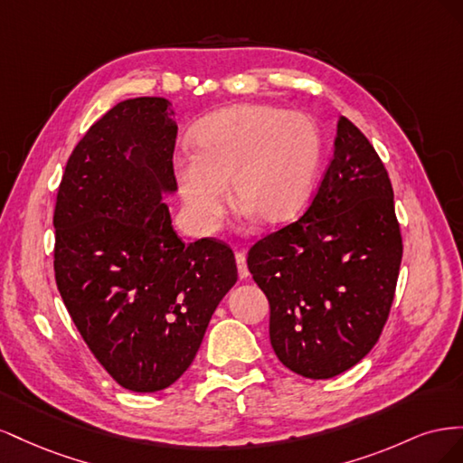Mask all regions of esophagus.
I'll return each instance as SVG.
<instances>
[{"instance_id":"34e87169","label":"esophagus","mask_w":463,"mask_h":463,"mask_svg":"<svg viewBox=\"0 0 463 463\" xmlns=\"http://www.w3.org/2000/svg\"><path fill=\"white\" fill-rule=\"evenodd\" d=\"M235 262H237V270H240V278L247 279L249 278V269H247L245 253H235Z\"/></svg>"}]
</instances>
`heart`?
<instances>
[{
	"instance_id": "obj_1",
	"label": "heart",
	"mask_w": 463,
	"mask_h": 463,
	"mask_svg": "<svg viewBox=\"0 0 463 463\" xmlns=\"http://www.w3.org/2000/svg\"><path fill=\"white\" fill-rule=\"evenodd\" d=\"M193 150L174 160L181 203L201 233L218 228L233 199L264 223L296 218L315 184L322 156L317 123L301 111L240 104L203 119Z\"/></svg>"
}]
</instances>
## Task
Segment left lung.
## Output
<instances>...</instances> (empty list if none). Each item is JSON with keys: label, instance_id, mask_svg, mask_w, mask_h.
<instances>
[{"label": "left lung", "instance_id": "obj_1", "mask_svg": "<svg viewBox=\"0 0 463 463\" xmlns=\"http://www.w3.org/2000/svg\"><path fill=\"white\" fill-rule=\"evenodd\" d=\"M394 191L376 150L347 118L307 213L257 241L247 266L270 303V344L305 378L365 357L388 318L402 262Z\"/></svg>", "mask_w": 463, "mask_h": 463}]
</instances>
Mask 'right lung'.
<instances>
[{
    "mask_svg": "<svg viewBox=\"0 0 463 463\" xmlns=\"http://www.w3.org/2000/svg\"><path fill=\"white\" fill-rule=\"evenodd\" d=\"M172 102L123 100L69 156L53 213V270L82 340L114 381L158 392L197 355L237 282L232 249L181 241L164 194L177 191Z\"/></svg>",
    "mask_w": 463,
    "mask_h": 463,
    "instance_id": "1",
    "label": "right lung"
}]
</instances>
